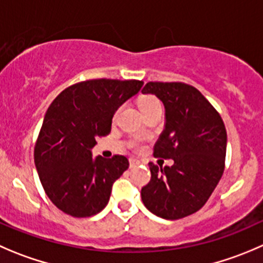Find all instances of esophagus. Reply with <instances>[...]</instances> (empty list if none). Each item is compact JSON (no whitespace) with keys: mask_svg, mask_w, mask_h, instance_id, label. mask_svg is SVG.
<instances>
[{"mask_svg":"<svg viewBox=\"0 0 263 263\" xmlns=\"http://www.w3.org/2000/svg\"><path fill=\"white\" fill-rule=\"evenodd\" d=\"M139 164H140V162L137 159H135V158H131V159H129V168H135V167H137Z\"/></svg>","mask_w":263,"mask_h":263,"instance_id":"34e87169","label":"esophagus"}]
</instances>
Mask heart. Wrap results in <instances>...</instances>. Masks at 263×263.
<instances>
[{
	"mask_svg": "<svg viewBox=\"0 0 263 263\" xmlns=\"http://www.w3.org/2000/svg\"><path fill=\"white\" fill-rule=\"evenodd\" d=\"M158 106H160V103L158 101L157 98H154V96L145 95V96H141V98H140L139 108H140V110H141V113L145 110H149V109L158 108Z\"/></svg>",
	"mask_w": 263,
	"mask_h": 263,
	"instance_id": "heart-1",
	"label": "heart"
}]
</instances>
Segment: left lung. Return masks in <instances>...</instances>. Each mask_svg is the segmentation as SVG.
Segmentation results:
<instances>
[{
  "label": "left lung",
  "instance_id": "left-lung-1",
  "mask_svg": "<svg viewBox=\"0 0 263 263\" xmlns=\"http://www.w3.org/2000/svg\"><path fill=\"white\" fill-rule=\"evenodd\" d=\"M142 93L157 96L165 110L164 131L154 155L175 163L164 168L149 163L152 178L141 189V199L158 217L178 220L199 211L222 177L225 124L210 101L190 85L149 82Z\"/></svg>",
  "mask_w": 263,
  "mask_h": 263
}]
</instances>
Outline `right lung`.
Wrapping results in <instances>:
<instances>
[{"instance_id": "right-lung-1", "label": "right lung", "mask_w": 263, "mask_h": 263, "mask_svg": "<svg viewBox=\"0 0 263 263\" xmlns=\"http://www.w3.org/2000/svg\"><path fill=\"white\" fill-rule=\"evenodd\" d=\"M142 81L91 80L64 90L48 106L34 146V164L51 202L73 217L101 212L128 159L92 158V147L110 134L122 104L139 93Z\"/></svg>"}]
</instances>
